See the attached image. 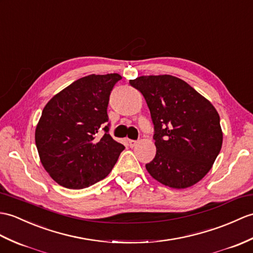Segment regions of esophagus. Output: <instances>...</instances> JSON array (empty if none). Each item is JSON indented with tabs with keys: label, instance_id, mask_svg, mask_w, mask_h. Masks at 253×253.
Returning a JSON list of instances; mask_svg holds the SVG:
<instances>
[{
	"label": "esophagus",
	"instance_id": "1",
	"mask_svg": "<svg viewBox=\"0 0 253 253\" xmlns=\"http://www.w3.org/2000/svg\"><path fill=\"white\" fill-rule=\"evenodd\" d=\"M128 143H129V146H130V148H133V146L138 143V141H136V140H129Z\"/></svg>",
	"mask_w": 253,
	"mask_h": 253
}]
</instances>
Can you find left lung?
<instances>
[{"mask_svg": "<svg viewBox=\"0 0 253 253\" xmlns=\"http://www.w3.org/2000/svg\"><path fill=\"white\" fill-rule=\"evenodd\" d=\"M129 83L143 95L154 124L156 155L146 170L173 189L197 183L222 148L220 116L213 105L172 75H143Z\"/></svg>", "mask_w": 253, "mask_h": 253, "instance_id": "1", "label": "left lung"}]
</instances>
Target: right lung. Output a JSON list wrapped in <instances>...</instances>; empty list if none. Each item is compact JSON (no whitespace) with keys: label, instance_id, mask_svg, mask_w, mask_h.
<instances>
[{"label":"right lung","instance_id":"obj_1","mask_svg":"<svg viewBox=\"0 0 253 253\" xmlns=\"http://www.w3.org/2000/svg\"><path fill=\"white\" fill-rule=\"evenodd\" d=\"M117 73L90 74L52 97L35 129L40 160L58 184L81 190L104 179L125 146L110 136L108 104ZM100 128L105 134L98 139Z\"/></svg>","mask_w":253,"mask_h":253}]
</instances>
